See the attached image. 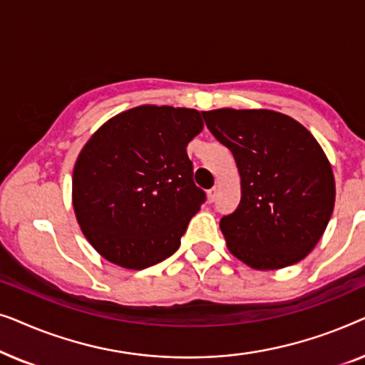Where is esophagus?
<instances>
[{
    "label": "esophagus",
    "mask_w": 365,
    "mask_h": 365,
    "mask_svg": "<svg viewBox=\"0 0 365 365\" xmlns=\"http://www.w3.org/2000/svg\"><path fill=\"white\" fill-rule=\"evenodd\" d=\"M216 197H217V187H211L207 191V201L214 202V201H216Z\"/></svg>",
    "instance_id": "obj_1"
}]
</instances>
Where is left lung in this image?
I'll use <instances>...</instances> for the list:
<instances>
[{
	"label": "left lung",
	"instance_id": "obj_1",
	"mask_svg": "<svg viewBox=\"0 0 365 365\" xmlns=\"http://www.w3.org/2000/svg\"><path fill=\"white\" fill-rule=\"evenodd\" d=\"M236 159L241 202L219 222L232 256L272 271L302 261L326 231L336 201L331 163L296 119L269 109L202 111Z\"/></svg>",
	"mask_w": 365,
	"mask_h": 365
}]
</instances>
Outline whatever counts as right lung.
Listing matches in <instances>:
<instances>
[{"label": "right lung", "instance_id": "1", "mask_svg": "<svg viewBox=\"0 0 365 365\" xmlns=\"http://www.w3.org/2000/svg\"><path fill=\"white\" fill-rule=\"evenodd\" d=\"M202 128L196 109L144 104L109 119L84 144L73 171V207L104 259L139 271L178 251L206 201L186 153Z\"/></svg>", "mask_w": 365, "mask_h": 365}]
</instances>
